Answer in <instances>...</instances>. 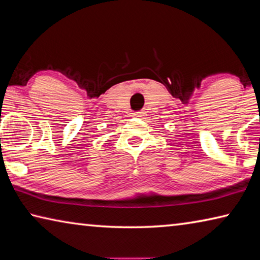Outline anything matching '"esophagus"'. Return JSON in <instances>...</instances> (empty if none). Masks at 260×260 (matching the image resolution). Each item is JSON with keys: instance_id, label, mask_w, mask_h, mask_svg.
Listing matches in <instances>:
<instances>
[{"instance_id": "obj_1", "label": "esophagus", "mask_w": 260, "mask_h": 260, "mask_svg": "<svg viewBox=\"0 0 260 260\" xmlns=\"http://www.w3.org/2000/svg\"><path fill=\"white\" fill-rule=\"evenodd\" d=\"M145 112H143V111H140V112H136V113H134V116L135 117H142V116H144L145 115Z\"/></svg>"}]
</instances>
